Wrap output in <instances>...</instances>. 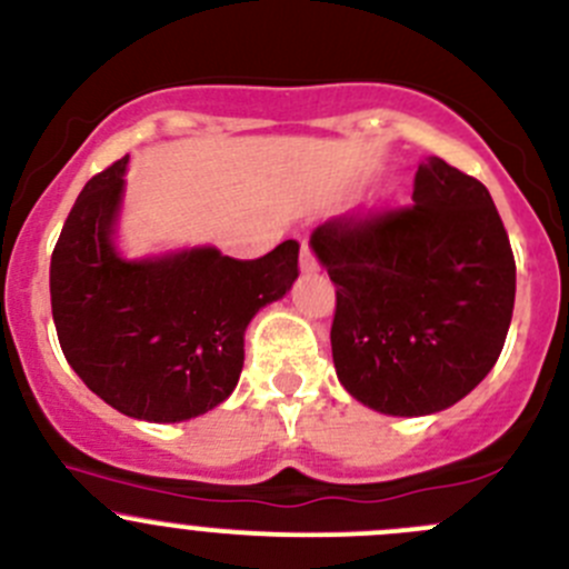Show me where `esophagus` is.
<instances>
[{"label":"esophagus","instance_id":"1","mask_svg":"<svg viewBox=\"0 0 569 569\" xmlns=\"http://www.w3.org/2000/svg\"><path fill=\"white\" fill-rule=\"evenodd\" d=\"M301 270H305V273H312V270H318V259H316V253H312L310 240L301 242Z\"/></svg>","mask_w":569,"mask_h":569}]
</instances>
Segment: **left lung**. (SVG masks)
I'll return each mask as SVG.
<instances>
[{
  "mask_svg": "<svg viewBox=\"0 0 569 569\" xmlns=\"http://www.w3.org/2000/svg\"><path fill=\"white\" fill-rule=\"evenodd\" d=\"M312 248L335 281V371L357 402L427 416L489 375L511 327L517 264L478 178L430 156L413 203L327 220Z\"/></svg>",
  "mask_w": 569,
  "mask_h": 569,
  "instance_id": "1",
  "label": "left lung"
}]
</instances>
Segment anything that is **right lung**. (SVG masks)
<instances>
[{
	"mask_svg": "<svg viewBox=\"0 0 569 569\" xmlns=\"http://www.w3.org/2000/svg\"><path fill=\"white\" fill-rule=\"evenodd\" d=\"M126 159L74 200L50 264L56 332L74 375L119 413L183 421L218 408L242 371L251 318L288 293L299 242L259 259L192 248L128 262L113 248Z\"/></svg>",
	"mask_w": 569,
	"mask_h": 569,
	"instance_id": "right-lung-1",
	"label": "right lung"
}]
</instances>
